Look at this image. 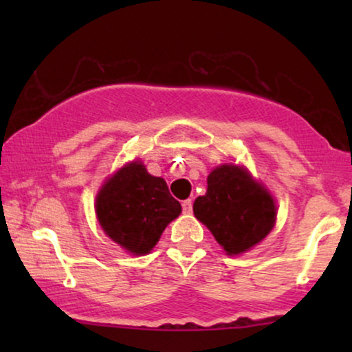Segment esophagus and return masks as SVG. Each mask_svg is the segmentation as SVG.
Masks as SVG:
<instances>
[{"mask_svg":"<svg viewBox=\"0 0 352 352\" xmlns=\"http://www.w3.org/2000/svg\"><path fill=\"white\" fill-rule=\"evenodd\" d=\"M182 213L190 214L192 213V200H184L182 201Z\"/></svg>","mask_w":352,"mask_h":352,"instance_id":"34e87169","label":"esophagus"}]
</instances>
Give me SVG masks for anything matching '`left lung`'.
Listing matches in <instances>:
<instances>
[{
    "label": "left lung",
    "instance_id": "obj_1",
    "mask_svg": "<svg viewBox=\"0 0 352 352\" xmlns=\"http://www.w3.org/2000/svg\"><path fill=\"white\" fill-rule=\"evenodd\" d=\"M194 214L226 253L239 254L271 232L277 208L269 192L247 170L223 165L210 173L206 194L194 201Z\"/></svg>",
    "mask_w": 352,
    "mask_h": 352
}]
</instances>
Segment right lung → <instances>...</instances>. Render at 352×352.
Masks as SVG:
<instances>
[{
  "label": "right lung",
  "instance_id": "obj_1",
  "mask_svg": "<svg viewBox=\"0 0 352 352\" xmlns=\"http://www.w3.org/2000/svg\"><path fill=\"white\" fill-rule=\"evenodd\" d=\"M96 213L104 232L133 254H146L181 213L165 179L148 175L139 162L118 170L100 189Z\"/></svg>",
  "mask_w": 352,
  "mask_h": 352
}]
</instances>
